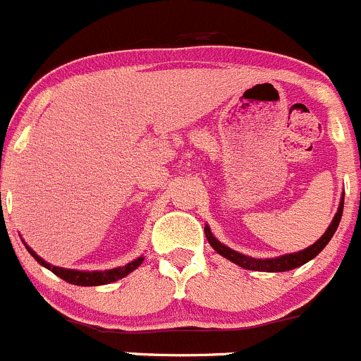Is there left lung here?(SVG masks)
<instances>
[{
    "label": "left lung",
    "instance_id": "left-lung-1",
    "mask_svg": "<svg viewBox=\"0 0 361 361\" xmlns=\"http://www.w3.org/2000/svg\"><path fill=\"white\" fill-rule=\"evenodd\" d=\"M342 211H344V193H342L341 204H338V209H337V214L333 216L331 223H329V226L326 228V232L317 239V241L314 243V245H310L308 248L301 250V252L286 253V255L273 257V259H253V257L245 255V253H239V252H235V250L228 248V246L223 245V243H219L218 239L212 235L209 225H205L204 232H205V238H207L209 245L216 250V253H219L221 257L228 259L230 262H234V264H238V266H241L243 269L264 271V273H283V271H290V269H296V267L303 266V264H307L308 260H312L314 257H317L319 253L324 250V246L331 241L333 234L337 232L338 223H341V218H342Z\"/></svg>",
    "mask_w": 361,
    "mask_h": 361
}]
</instances>
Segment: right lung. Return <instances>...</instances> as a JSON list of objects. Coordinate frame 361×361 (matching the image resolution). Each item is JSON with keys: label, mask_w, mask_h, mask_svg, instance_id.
<instances>
[{"label": "right lung", "mask_w": 361, "mask_h": 361, "mask_svg": "<svg viewBox=\"0 0 361 361\" xmlns=\"http://www.w3.org/2000/svg\"><path fill=\"white\" fill-rule=\"evenodd\" d=\"M24 243V241H23ZM26 250L30 252V255L40 264V266L47 267L49 271H53L56 276H60L61 280L68 281L72 286H81V287H92V286H106V283H111V281L120 280V278L127 276L129 273L136 269L140 264L143 262V255H140L138 259L131 260V262H127L126 266L120 267H113V269H106V271H80V269H67V267H58L53 266V264L46 262L42 257L37 255L32 248H30L26 243H24Z\"/></svg>", "instance_id": "right-lung-1"}]
</instances>
